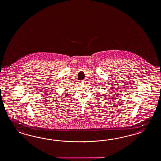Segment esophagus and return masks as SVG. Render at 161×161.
Segmentation results:
<instances>
[{"instance_id": "esophagus-1", "label": "esophagus", "mask_w": 161, "mask_h": 161, "mask_svg": "<svg viewBox=\"0 0 161 161\" xmlns=\"http://www.w3.org/2000/svg\"><path fill=\"white\" fill-rule=\"evenodd\" d=\"M80 83L81 84H83L85 83V81L84 80H80Z\"/></svg>"}]
</instances>
